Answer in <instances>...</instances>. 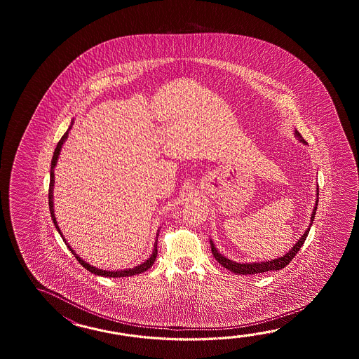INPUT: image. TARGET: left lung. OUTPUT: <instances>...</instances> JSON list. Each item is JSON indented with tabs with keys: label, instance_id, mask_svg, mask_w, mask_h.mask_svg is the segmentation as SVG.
I'll list each match as a JSON object with an SVG mask.
<instances>
[{
	"label": "left lung",
	"instance_id": "left-lung-1",
	"mask_svg": "<svg viewBox=\"0 0 359 359\" xmlns=\"http://www.w3.org/2000/svg\"><path fill=\"white\" fill-rule=\"evenodd\" d=\"M295 136L298 137L300 142L305 144L304 138L302 137V135L299 133L298 130H295ZM317 195H318V189H317ZM318 203V198L316 200V205L313 209L312 217H311V224L309 227L306 229L304 232V235L300 237L298 240V243L294 245L291 248V250L289 252H286L285 255H283L281 258H277V259L268 260V262H257V263H237V262H232L229 258L223 257L219 252L215 249L213 241L210 240V248H212V252H213L214 258L217 259V262L221 264L222 267L227 268L231 272L237 273V275H258V273H263V272H268V271H278V269H283V267H286L291 260L294 259V257L298 254L302 245L304 244L305 238L309 233V229L312 226L313 219H314V215H316V210H317V204Z\"/></svg>",
	"mask_w": 359,
	"mask_h": 359
}]
</instances>
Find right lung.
Listing matches in <instances>:
<instances>
[{"instance_id": "add662e5", "label": "right lung", "mask_w": 359, "mask_h": 359, "mask_svg": "<svg viewBox=\"0 0 359 359\" xmlns=\"http://www.w3.org/2000/svg\"><path fill=\"white\" fill-rule=\"evenodd\" d=\"M72 126H73V122L72 124L69 126L68 130L64 133V136L61 137L60 141L57 142V145H56V149H55L54 156H53V161H51V170H50V189H48V206H50V213H51V218H53V222H54L55 227L56 229L59 231V233H60L61 237H62V233H61L60 229H59V226H57V222H56V218H55L54 214V195H53V192H54V168L55 165H56V163H57V159H59V155H60L61 151V146L62 144L65 142V140L68 138V133L70 128H72ZM158 238V237H156ZM62 240H64V243L67 244V246L69 248V250L72 252V254L76 257V260L83 266L87 271H90L91 273L93 275L97 276H104V277H130V276L138 275V273H142V272H145L146 269H149V268L151 267L154 264V262L156 259V255H158V240H155V244H154V252L151 255H150V258L144 262L142 264H140L137 267L130 268V269H124V271H104V269H99V268L93 267V266H90L86 260L82 259V258H79V255L76 254V252L69 246L68 243H67V240L62 237Z\"/></svg>"}]
</instances>
